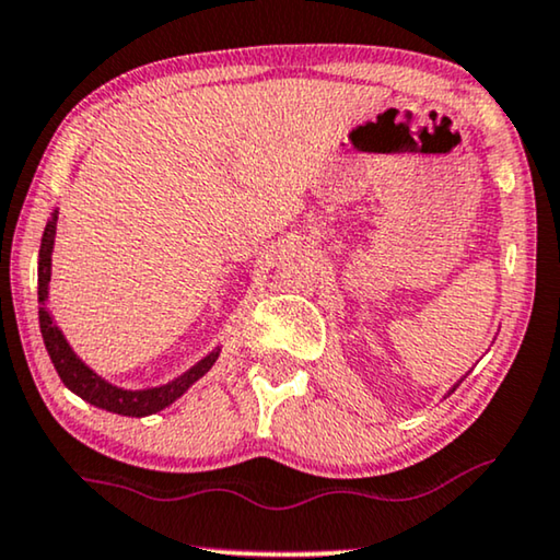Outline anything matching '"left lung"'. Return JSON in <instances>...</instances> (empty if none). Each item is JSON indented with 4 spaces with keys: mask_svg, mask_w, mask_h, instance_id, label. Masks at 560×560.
<instances>
[{
    "mask_svg": "<svg viewBox=\"0 0 560 560\" xmlns=\"http://www.w3.org/2000/svg\"><path fill=\"white\" fill-rule=\"evenodd\" d=\"M454 388H456V385H454ZM454 388H452V390H454Z\"/></svg>",
    "mask_w": 560,
    "mask_h": 560,
    "instance_id": "left-lung-1",
    "label": "left lung"
}]
</instances>
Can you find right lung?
I'll list each match as a JSON object with an SVG mask.
<instances>
[{
	"label": "right lung",
	"instance_id": "add662e5",
	"mask_svg": "<svg viewBox=\"0 0 560 560\" xmlns=\"http://www.w3.org/2000/svg\"><path fill=\"white\" fill-rule=\"evenodd\" d=\"M55 225H58V208L52 210L50 220H47L43 243H40V258H37V302H40V332L45 340V350L50 355L55 370H58L60 381L66 383L68 390H73L75 396L89 400L91 406L104 408V411L119 413V416H152L162 408L175 404L183 393L190 388L195 381L208 373L215 365L220 355V348H215L210 355H205L200 362H195L190 370H185L183 375H177L175 381L156 385V388H141L129 390L119 388V385L108 383L106 377H101L96 370H91L85 362L75 355L70 342L62 335V329L55 325L50 310H47V296H50V273H52V246H55Z\"/></svg>",
	"mask_w": 560,
	"mask_h": 560
}]
</instances>
